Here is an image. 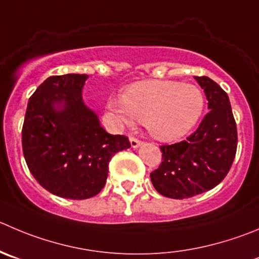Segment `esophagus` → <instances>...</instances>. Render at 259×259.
Returning a JSON list of instances; mask_svg holds the SVG:
<instances>
[{"label":"esophagus","instance_id":"obj_1","mask_svg":"<svg viewBox=\"0 0 259 259\" xmlns=\"http://www.w3.org/2000/svg\"><path fill=\"white\" fill-rule=\"evenodd\" d=\"M130 142H131V146L132 147H139L140 145L142 144L141 140L136 139V137H135V136H130Z\"/></svg>","mask_w":259,"mask_h":259}]
</instances>
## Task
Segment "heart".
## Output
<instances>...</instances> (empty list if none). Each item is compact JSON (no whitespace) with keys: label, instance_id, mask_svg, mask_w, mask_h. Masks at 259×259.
I'll list each match as a JSON object with an SVG mask.
<instances>
[{"label":"heart","instance_id":"heart-1","mask_svg":"<svg viewBox=\"0 0 259 259\" xmlns=\"http://www.w3.org/2000/svg\"><path fill=\"white\" fill-rule=\"evenodd\" d=\"M203 95L197 86L176 81H141L124 89L122 99L107 108L118 123L144 122L150 134L162 141H174L188 134L203 110Z\"/></svg>","mask_w":259,"mask_h":259}]
</instances>
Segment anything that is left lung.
<instances>
[{"label": "left lung", "instance_id": "left-lung-1", "mask_svg": "<svg viewBox=\"0 0 259 259\" xmlns=\"http://www.w3.org/2000/svg\"><path fill=\"white\" fill-rule=\"evenodd\" d=\"M196 80L210 112L187 140L160 146L162 161L150 174L155 189L169 198H189L212 189L229 173L236 154L238 132L228 94L207 76Z\"/></svg>", "mask_w": 259, "mask_h": 259}]
</instances>
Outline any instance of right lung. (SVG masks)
<instances>
[{
  "label": "right lung",
  "instance_id": "add662e5",
  "mask_svg": "<svg viewBox=\"0 0 259 259\" xmlns=\"http://www.w3.org/2000/svg\"><path fill=\"white\" fill-rule=\"evenodd\" d=\"M86 78L78 73L47 78L29 99L21 131L30 173L44 189L68 199L99 193L110 159L131 146L127 136L108 134L83 104Z\"/></svg>",
  "mask_w": 259,
  "mask_h": 259
}]
</instances>
